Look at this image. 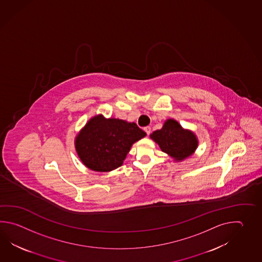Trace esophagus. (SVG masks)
<instances>
[{"label":"esophagus","mask_w":262,"mask_h":262,"mask_svg":"<svg viewBox=\"0 0 262 262\" xmlns=\"http://www.w3.org/2000/svg\"><path fill=\"white\" fill-rule=\"evenodd\" d=\"M144 131H145V132H146V134H147V135H150V126H146V127H144Z\"/></svg>","instance_id":"1"}]
</instances>
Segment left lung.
Masks as SVG:
<instances>
[{
    "label": "left lung",
    "instance_id": "obj_1",
    "mask_svg": "<svg viewBox=\"0 0 262 262\" xmlns=\"http://www.w3.org/2000/svg\"><path fill=\"white\" fill-rule=\"evenodd\" d=\"M150 139L159 145L162 151L174 158L175 161H183L195 152L199 141L195 134L184 129L173 120H167L163 127L150 134Z\"/></svg>",
    "mask_w": 262,
    "mask_h": 262
}]
</instances>
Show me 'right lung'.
I'll list each match as a JSON object with an SVG mask.
<instances>
[{
    "mask_svg": "<svg viewBox=\"0 0 262 262\" xmlns=\"http://www.w3.org/2000/svg\"><path fill=\"white\" fill-rule=\"evenodd\" d=\"M146 136L135 123L102 114L89 120L75 139L78 157L86 167L107 172L121 167L131 146Z\"/></svg>",
    "mask_w": 262,
    "mask_h": 262,
    "instance_id": "add662e5",
    "label": "right lung"
}]
</instances>
